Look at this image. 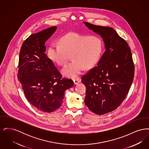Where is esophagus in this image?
<instances>
[{
  "label": "esophagus",
  "mask_w": 149,
  "mask_h": 149,
  "mask_svg": "<svg viewBox=\"0 0 149 149\" xmlns=\"http://www.w3.org/2000/svg\"><path fill=\"white\" fill-rule=\"evenodd\" d=\"M73 81H74V84H75V85H77V84H78V83H79L81 82V79L79 78H77V79H74V80H73Z\"/></svg>",
  "instance_id": "1"
}]
</instances>
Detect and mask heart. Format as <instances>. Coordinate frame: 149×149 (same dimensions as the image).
Here are the masks:
<instances>
[{"mask_svg":"<svg viewBox=\"0 0 149 149\" xmlns=\"http://www.w3.org/2000/svg\"><path fill=\"white\" fill-rule=\"evenodd\" d=\"M103 49V42L99 36L70 32L60 38L59 45L51 44L47 55L52 61L61 66L65 64L71 55L72 61L64 66L61 73L68 78H75L84 68L91 69L97 64Z\"/></svg>","mask_w":149,"mask_h":149,"instance_id":"obj_1","label":"heart"}]
</instances>
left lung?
I'll return each instance as SVG.
<instances>
[{
	"label": "left lung",
	"mask_w": 149,
	"mask_h": 149,
	"mask_svg": "<svg viewBox=\"0 0 149 149\" xmlns=\"http://www.w3.org/2000/svg\"><path fill=\"white\" fill-rule=\"evenodd\" d=\"M83 23L104 43L106 51L97 66L81 78L85 105L102 115L115 110L126 98L134 77V64L127 43L113 28Z\"/></svg>",
	"instance_id": "8db88e82"
}]
</instances>
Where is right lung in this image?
Instances as JSON below:
<instances>
[{
	"instance_id": "right-lung-1",
	"label": "right lung",
	"mask_w": 149,
	"mask_h": 149,
	"mask_svg": "<svg viewBox=\"0 0 149 149\" xmlns=\"http://www.w3.org/2000/svg\"><path fill=\"white\" fill-rule=\"evenodd\" d=\"M53 26L32 34L23 43L18 64V80L29 102L43 112L50 113L62 106L66 90L74 85L63 78L45 53L46 41L56 31Z\"/></svg>"
}]
</instances>
